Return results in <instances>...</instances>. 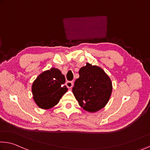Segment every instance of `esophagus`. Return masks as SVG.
Listing matches in <instances>:
<instances>
[{
    "instance_id": "obj_1",
    "label": "esophagus",
    "mask_w": 150,
    "mask_h": 150,
    "mask_svg": "<svg viewBox=\"0 0 150 150\" xmlns=\"http://www.w3.org/2000/svg\"><path fill=\"white\" fill-rule=\"evenodd\" d=\"M65 85L68 88H71L73 86V83L71 82V81H67L65 83Z\"/></svg>"
}]
</instances>
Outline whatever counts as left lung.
<instances>
[{"instance_id": "1", "label": "left lung", "mask_w": 150, "mask_h": 150, "mask_svg": "<svg viewBox=\"0 0 150 150\" xmlns=\"http://www.w3.org/2000/svg\"><path fill=\"white\" fill-rule=\"evenodd\" d=\"M73 93L79 105L89 112H96L108 103L112 92L110 78L99 67L87 63L80 69Z\"/></svg>"}]
</instances>
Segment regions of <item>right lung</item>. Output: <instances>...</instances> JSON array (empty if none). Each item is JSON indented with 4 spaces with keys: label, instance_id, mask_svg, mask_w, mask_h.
Returning a JSON list of instances; mask_svg holds the SVG:
<instances>
[{
    "label": "right lung",
    "instance_id": "right-lung-1",
    "mask_svg": "<svg viewBox=\"0 0 150 150\" xmlns=\"http://www.w3.org/2000/svg\"><path fill=\"white\" fill-rule=\"evenodd\" d=\"M65 82V76L58 69L51 68L40 74L32 85L33 99L37 105L45 109L56 105L67 91L63 85Z\"/></svg>",
    "mask_w": 150,
    "mask_h": 150
}]
</instances>
